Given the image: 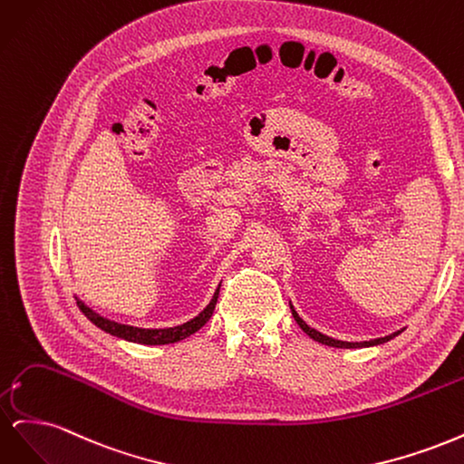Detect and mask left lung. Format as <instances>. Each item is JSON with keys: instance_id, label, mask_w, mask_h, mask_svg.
<instances>
[{"instance_id": "8db88e82", "label": "left lung", "mask_w": 464, "mask_h": 464, "mask_svg": "<svg viewBox=\"0 0 464 464\" xmlns=\"http://www.w3.org/2000/svg\"><path fill=\"white\" fill-rule=\"evenodd\" d=\"M290 310H292L294 319H296V323H298V325L302 327V331H304L305 334H310L314 341H317V343H321V344L334 346V348H362V346L383 344V343H387V341H391V339H395L397 334H401V333H402V331H397V333H392V334H389V336H382V339H373V341H366V343H346V341H334V339H331V336H327V334H321L319 331H315V329H312L310 325H307L305 321H302V317L296 314V310H294L292 304H290Z\"/></svg>"}]
</instances>
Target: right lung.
Here are the masks:
<instances>
[{
  "instance_id": "obj_1",
  "label": "right lung",
  "mask_w": 464,
  "mask_h": 464,
  "mask_svg": "<svg viewBox=\"0 0 464 464\" xmlns=\"http://www.w3.org/2000/svg\"><path fill=\"white\" fill-rule=\"evenodd\" d=\"M218 288L215 292L213 300H210V304L205 307V310L198 317H193L191 321L184 323V325L168 327V329H139V327H131V325H121V323H116V321L98 315L96 312H92L91 307H87L81 300H77V305H79V310L85 314L87 319H91L98 329H102V331L114 334V336H120V339H125L130 343H139V344H170V343H178L181 339H186V336L193 334L195 331H199L205 325V323L210 319V315H213V312H215V305H217Z\"/></svg>"
}]
</instances>
